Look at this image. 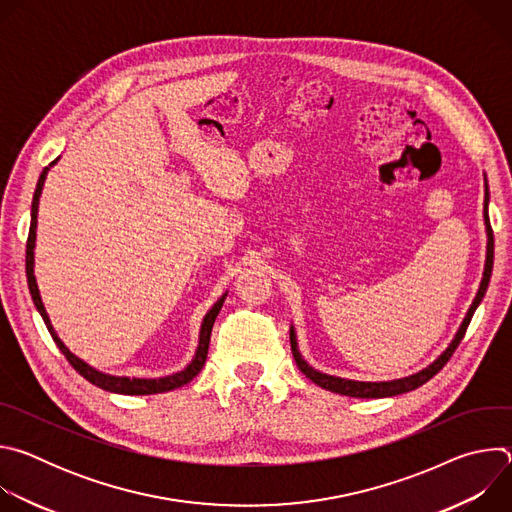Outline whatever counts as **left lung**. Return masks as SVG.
<instances>
[{
	"label": "left lung",
	"mask_w": 512,
	"mask_h": 512,
	"mask_svg": "<svg viewBox=\"0 0 512 512\" xmlns=\"http://www.w3.org/2000/svg\"><path fill=\"white\" fill-rule=\"evenodd\" d=\"M486 182V178H484ZM484 225H486V237H488V243H486V263H484V273H482V281H480V287H478V294L462 322V326L458 328L454 340L450 342V346L437 356L427 369L411 375V377H405V379H397V381H381V383H364V381H350V379H340V377H332V375H326V373H320L316 369H312L310 364L302 358L300 350H298V340H296V330L294 326L289 328V342H291V352H294V358H296V364L298 369L312 381L316 383L318 387L326 389V391H332V393H338V395H346V397H358V399H381V397H393V395H401V393H407V391H413L417 387H421L423 383H427L433 375L440 373L444 369V364L450 360V356L454 354V350L458 348V344L462 342L464 334H466V328L478 308V304L482 302L486 289H488V281H490V275H492V263H494V235H492V227H490V218H488V184H484Z\"/></svg>",
	"instance_id": "1"
}]
</instances>
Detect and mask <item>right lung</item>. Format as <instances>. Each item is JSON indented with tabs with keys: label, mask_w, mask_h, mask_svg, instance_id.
<instances>
[{
	"label": "right lung",
	"mask_w": 512,
	"mask_h": 512,
	"mask_svg": "<svg viewBox=\"0 0 512 512\" xmlns=\"http://www.w3.org/2000/svg\"><path fill=\"white\" fill-rule=\"evenodd\" d=\"M58 162V158L50 164L54 166ZM48 168L42 170L40 178H38V184H36V190H34V200H32V223H30V233H28V243H26V277H28V287H30V294H32V300H34V306L36 310L40 312L52 340L56 342V346L60 348V352L66 356V360L72 364V369H75L81 377H85L89 383H93L95 387L103 389V391H109V393H119V395H156V393H166V391H174L178 387H184L186 383H190L204 367L206 362V354H208V344H210V332H212V324L218 316V312H221L223 304H225V298L227 294H223L221 298H218V302L208 310V314L204 316L202 320V326H200V338H198V348H196V354L192 358V362L188 364V367L180 373H174V375H168V377H162V379H131V377H113V375H105L97 369H93L91 364H87L85 360H81L79 356L72 354L64 342L58 338V334L54 332L52 324H50V318L46 314V308L42 304V298H40V291H38V283H36V277H34V247H36V223H38V202H40V194H42V186H44V180H46V174H48Z\"/></svg>",
	"instance_id": "add662e5"
}]
</instances>
